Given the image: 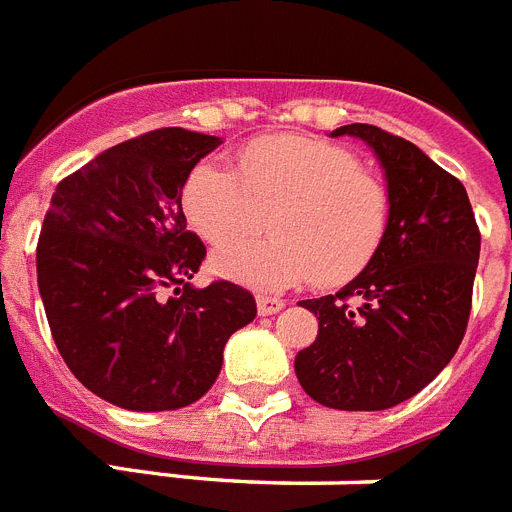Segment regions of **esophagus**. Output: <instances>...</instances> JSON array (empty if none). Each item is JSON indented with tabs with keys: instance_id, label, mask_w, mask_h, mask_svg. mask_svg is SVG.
Returning a JSON list of instances; mask_svg holds the SVG:
<instances>
[{
	"instance_id": "esophagus-1",
	"label": "esophagus",
	"mask_w": 512,
	"mask_h": 512,
	"mask_svg": "<svg viewBox=\"0 0 512 512\" xmlns=\"http://www.w3.org/2000/svg\"><path fill=\"white\" fill-rule=\"evenodd\" d=\"M285 306V301L280 298H272V296H259L256 298V309H259L261 317H269V314H277Z\"/></svg>"
}]
</instances>
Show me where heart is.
Masks as SVG:
<instances>
[{
  "label": "heart",
  "mask_w": 512,
  "mask_h": 512,
  "mask_svg": "<svg viewBox=\"0 0 512 512\" xmlns=\"http://www.w3.org/2000/svg\"><path fill=\"white\" fill-rule=\"evenodd\" d=\"M182 211L214 253V272L259 290L312 280L338 288L365 272L383 245L391 203L378 177L346 147L317 137H264L237 155V174L200 161ZM273 222L275 238L235 246Z\"/></svg>",
  "instance_id": "obj_1"
}]
</instances>
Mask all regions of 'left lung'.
<instances>
[{
	"instance_id": "1",
	"label": "left lung",
	"mask_w": 512,
	"mask_h": 512,
	"mask_svg": "<svg viewBox=\"0 0 512 512\" xmlns=\"http://www.w3.org/2000/svg\"><path fill=\"white\" fill-rule=\"evenodd\" d=\"M343 134L378 158L391 216L365 272L335 296L301 301L320 333L296 354V378L325 407L375 412L407 402L455 357L481 235L463 182L418 145L370 124L338 126L330 137Z\"/></svg>"
}]
</instances>
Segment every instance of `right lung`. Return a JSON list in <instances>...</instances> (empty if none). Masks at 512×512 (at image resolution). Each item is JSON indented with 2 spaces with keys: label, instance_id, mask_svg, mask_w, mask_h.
Segmentation results:
<instances>
[{
  "label": "right lung",
  "instance_id": "obj_1",
  "mask_svg": "<svg viewBox=\"0 0 512 512\" xmlns=\"http://www.w3.org/2000/svg\"><path fill=\"white\" fill-rule=\"evenodd\" d=\"M222 137L179 126L100 153L57 185L36 248L49 330L68 370L134 412L198 402L224 343L256 317L235 282L195 288L206 245L187 230L182 187Z\"/></svg>",
  "mask_w": 512,
  "mask_h": 512
}]
</instances>
